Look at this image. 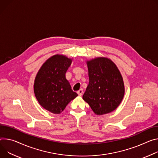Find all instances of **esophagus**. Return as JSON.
Segmentation results:
<instances>
[{
  "instance_id": "34e87169",
  "label": "esophagus",
  "mask_w": 158,
  "mask_h": 158,
  "mask_svg": "<svg viewBox=\"0 0 158 158\" xmlns=\"http://www.w3.org/2000/svg\"><path fill=\"white\" fill-rule=\"evenodd\" d=\"M77 93L79 96H81V95L82 94V93H83V90H82V89H79V91H77Z\"/></svg>"
}]
</instances>
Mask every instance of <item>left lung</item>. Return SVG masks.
<instances>
[{
    "label": "left lung",
    "mask_w": 158,
    "mask_h": 158,
    "mask_svg": "<svg viewBox=\"0 0 158 158\" xmlns=\"http://www.w3.org/2000/svg\"><path fill=\"white\" fill-rule=\"evenodd\" d=\"M86 64L89 81L83 99L97 115L112 112L120 105L125 94L120 70L106 57H96Z\"/></svg>",
    "instance_id": "8db88e82"
}]
</instances>
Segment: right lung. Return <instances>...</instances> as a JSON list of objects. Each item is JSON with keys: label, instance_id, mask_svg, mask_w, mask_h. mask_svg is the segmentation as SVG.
Here are the masks:
<instances>
[{"label": "right lung", "instance_id": "obj_1", "mask_svg": "<svg viewBox=\"0 0 158 158\" xmlns=\"http://www.w3.org/2000/svg\"><path fill=\"white\" fill-rule=\"evenodd\" d=\"M72 62L73 59L64 55H54L41 65L35 77L33 88L37 101L52 113H60L78 96L65 77Z\"/></svg>", "mask_w": 158, "mask_h": 158}]
</instances>
